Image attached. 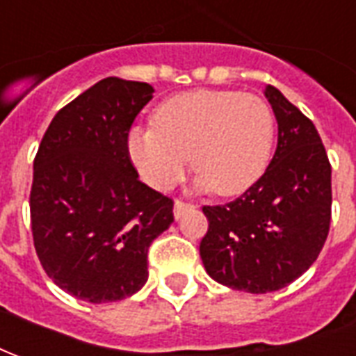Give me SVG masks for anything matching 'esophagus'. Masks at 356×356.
Segmentation results:
<instances>
[{"label":"esophagus","instance_id":"1","mask_svg":"<svg viewBox=\"0 0 356 356\" xmlns=\"http://www.w3.org/2000/svg\"><path fill=\"white\" fill-rule=\"evenodd\" d=\"M193 209V204H189V203H184V201H176L175 203V218L178 220V218L184 216V212H188V210Z\"/></svg>","mask_w":356,"mask_h":356}]
</instances>
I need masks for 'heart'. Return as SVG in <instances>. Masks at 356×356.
I'll return each mask as SVG.
<instances>
[{"mask_svg":"<svg viewBox=\"0 0 356 356\" xmlns=\"http://www.w3.org/2000/svg\"><path fill=\"white\" fill-rule=\"evenodd\" d=\"M153 124L155 129H134L129 134V155L153 189L175 188L191 157L201 191L241 195L269 165L275 118L260 96L193 90L161 104Z\"/></svg>","mask_w":356,"mask_h":356,"instance_id":"heart-1","label":"heart"}]
</instances>
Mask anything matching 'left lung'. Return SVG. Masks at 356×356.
Segmentation results:
<instances>
[{"label":"left lung","instance_id":"8db88e82","mask_svg":"<svg viewBox=\"0 0 356 356\" xmlns=\"http://www.w3.org/2000/svg\"><path fill=\"white\" fill-rule=\"evenodd\" d=\"M279 124L277 149L252 188L227 204L203 207L209 232L199 252L220 284L266 294L302 277L328 237L332 167L311 119L266 87Z\"/></svg>","mask_w":356,"mask_h":356}]
</instances>
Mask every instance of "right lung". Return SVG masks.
I'll list each match as a JSON object with an SVG mask.
<instances>
[{
    "label": "right lung",
    "mask_w": 356,
    "mask_h": 356,
    "mask_svg": "<svg viewBox=\"0 0 356 356\" xmlns=\"http://www.w3.org/2000/svg\"><path fill=\"white\" fill-rule=\"evenodd\" d=\"M147 83L106 77L64 106L33 159V246L45 273L90 303L118 302L147 281V248L175 222L172 199L138 180L129 131Z\"/></svg>",
    "instance_id": "obj_1"
}]
</instances>
